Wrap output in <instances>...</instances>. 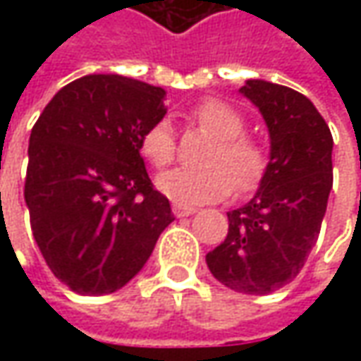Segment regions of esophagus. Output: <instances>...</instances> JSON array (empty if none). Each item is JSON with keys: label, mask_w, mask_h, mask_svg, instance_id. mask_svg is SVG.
<instances>
[{"label": "esophagus", "mask_w": 361, "mask_h": 361, "mask_svg": "<svg viewBox=\"0 0 361 361\" xmlns=\"http://www.w3.org/2000/svg\"><path fill=\"white\" fill-rule=\"evenodd\" d=\"M197 209L195 207H187V204H173V213L174 216H178V219H183V216H188V215H192Z\"/></svg>", "instance_id": "esophagus-1"}]
</instances>
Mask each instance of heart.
Returning <instances> with one entry per match:
<instances>
[{
	"mask_svg": "<svg viewBox=\"0 0 361 361\" xmlns=\"http://www.w3.org/2000/svg\"><path fill=\"white\" fill-rule=\"evenodd\" d=\"M192 122L215 138L209 148L207 169H174L157 178L159 190L178 204H201L219 201L235 188L247 192L259 185L267 171V154L255 138L243 134L245 120L233 106L207 98L192 108ZM140 152L157 169L169 166L176 157V142L171 124L159 120L140 136Z\"/></svg>",
	"mask_w": 361,
	"mask_h": 361,
	"instance_id": "obj_1",
	"label": "heart"
}]
</instances>
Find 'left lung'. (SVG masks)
I'll list each match as a JSON object with an SVG mask.
<instances>
[{
  "mask_svg": "<svg viewBox=\"0 0 361 361\" xmlns=\"http://www.w3.org/2000/svg\"><path fill=\"white\" fill-rule=\"evenodd\" d=\"M241 94L267 124L269 162L255 197L227 213L229 233L207 265L233 291L267 295L298 277L317 241L334 185V138L299 92L247 80Z\"/></svg>",
  "mask_w": 361,
  "mask_h": 361,
  "instance_id": "obj_1",
  "label": "left lung"
}]
</instances>
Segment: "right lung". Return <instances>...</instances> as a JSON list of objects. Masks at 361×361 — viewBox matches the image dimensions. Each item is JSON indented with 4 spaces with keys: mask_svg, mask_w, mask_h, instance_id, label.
<instances>
[{
    "mask_svg": "<svg viewBox=\"0 0 361 361\" xmlns=\"http://www.w3.org/2000/svg\"><path fill=\"white\" fill-rule=\"evenodd\" d=\"M164 96L132 78L90 74L63 86L32 128L23 197L34 239L80 295L124 287L174 221L140 157V136L166 114Z\"/></svg>",
    "mask_w": 361,
    "mask_h": 361,
    "instance_id": "add662e5",
    "label": "right lung"
}]
</instances>
